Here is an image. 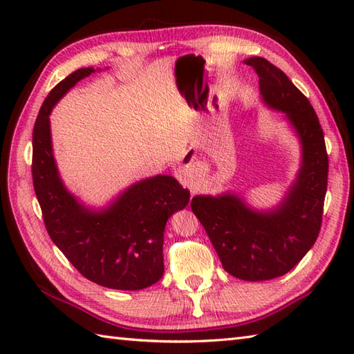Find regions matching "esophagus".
I'll return each instance as SVG.
<instances>
[{"mask_svg":"<svg viewBox=\"0 0 354 354\" xmlns=\"http://www.w3.org/2000/svg\"><path fill=\"white\" fill-rule=\"evenodd\" d=\"M189 156H192V152L189 153ZM189 167V165H187ZM181 179L184 183L190 184V189H192V194H196L199 192V179H198V169L194 167V165H190L189 169H185V171H183Z\"/></svg>","mask_w":354,"mask_h":354,"instance_id":"1","label":"esophagus"}]
</instances>
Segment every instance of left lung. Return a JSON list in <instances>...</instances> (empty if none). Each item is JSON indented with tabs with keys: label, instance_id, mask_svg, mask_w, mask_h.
I'll return each mask as SVG.
<instances>
[{
	"label": "left lung",
	"instance_id": "obj_1",
	"mask_svg": "<svg viewBox=\"0 0 354 354\" xmlns=\"http://www.w3.org/2000/svg\"><path fill=\"white\" fill-rule=\"evenodd\" d=\"M243 62L259 74L261 102L283 112L298 138L301 164L274 207L254 208L240 193L225 192L194 196L192 212L228 274L245 281H263L289 272L317 242L328 156L319 120L306 95L265 57L254 56Z\"/></svg>",
	"mask_w": 354,
	"mask_h": 354
}]
</instances>
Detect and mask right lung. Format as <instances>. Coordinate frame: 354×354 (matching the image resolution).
<instances>
[{
    "instance_id": "right-lung-1",
    "label": "right lung",
    "mask_w": 354,
    "mask_h": 354,
    "mask_svg": "<svg viewBox=\"0 0 354 354\" xmlns=\"http://www.w3.org/2000/svg\"><path fill=\"white\" fill-rule=\"evenodd\" d=\"M93 73V66L71 73L42 103L33 129L35 193L51 240L82 275L109 289H146L161 280L165 223L189 205L190 192L173 176L156 175L133 183L95 208L66 189L53 152L50 114Z\"/></svg>"
}]
</instances>
